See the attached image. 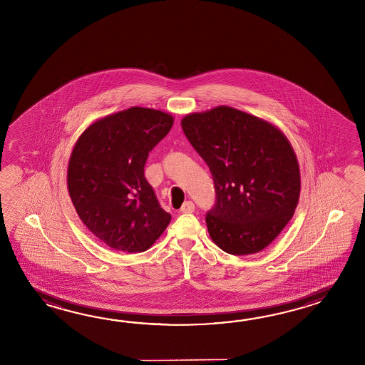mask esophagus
Returning a JSON list of instances; mask_svg holds the SVG:
<instances>
[{
  "label": "esophagus",
  "instance_id": "obj_1",
  "mask_svg": "<svg viewBox=\"0 0 365 365\" xmlns=\"http://www.w3.org/2000/svg\"><path fill=\"white\" fill-rule=\"evenodd\" d=\"M194 209H195V206H194V203L192 201H186L184 202V205H182V207H181V212H193Z\"/></svg>",
  "mask_w": 365,
  "mask_h": 365
}]
</instances>
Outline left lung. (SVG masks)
Returning <instances> with one entry per match:
<instances>
[{"mask_svg": "<svg viewBox=\"0 0 365 365\" xmlns=\"http://www.w3.org/2000/svg\"><path fill=\"white\" fill-rule=\"evenodd\" d=\"M181 126L214 180L210 237L235 256L266 248L291 220L300 195L299 164L284 134L225 106L187 115Z\"/></svg>", "mask_w": 365, "mask_h": 365, "instance_id": "1", "label": "left lung"}]
</instances>
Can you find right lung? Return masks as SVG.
Here are the masks:
<instances>
[{
  "mask_svg": "<svg viewBox=\"0 0 365 365\" xmlns=\"http://www.w3.org/2000/svg\"><path fill=\"white\" fill-rule=\"evenodd\" d=\"M172 125L168 113L133 107L90 125L73 148L70 198L86 227L110 248L145 252L170 225L145 164Z\"/></svg>",
  "mask_w": 365,
  "mask_h": 365,
  "instance_id": "1",
  "label": "right lung"
}]
</instances>
